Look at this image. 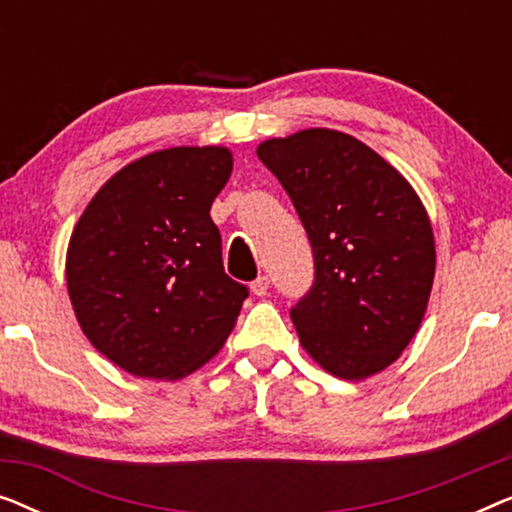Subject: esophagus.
Segmentation results:
<instances>
[{
  "label": "esophagus",
  "instance_id": "34e87169",
  "mask_svg": "<svg viewBox=\"0 0 512 512\" xmlns=\"http://www.w3.org/2000/svg\"><path fill=\"white\" fill-rule=\"evenodd\" d=\"M268 286L270 279L265 275H258L254 282H251V293H254V296H265V293H268Z\"/></svg>",
  "mask_w": 512,
  "mask_h": 512
}]
</instances>
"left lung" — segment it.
I'll list each match as a JSON object with an SVG mask.
<instances>
[{
	"label": "left lung",
	"instance_id": "obj_1",
	"mask_svg": "<svg viewBox=\"0 0 512 512\" xmlns=\"http://www.w3.org/2000/svg\"><path fill=\"white\" fill-rule=\"evenodd\" d=\"M303 221L314 256L310 291L291 307L307 354L342 380L394 363L422 324L436 244L412 186L338 130L312 128L256 149Z\"/></svg>",
	"mask_w": 512,
	"mask_h": 512
}]
</instances>
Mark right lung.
I'll return each mask as SVG.
<instances>
[{
	"instance_id": "1",
	"label": "right lung",
	"mask_w": 512,
	"mask_h": 512,
	"mask_svg": "<svg viewBox=\"0 0 512 512\" xmlns=\"http://www.w3.org/2000/svg\"><path fill=\"white\" fill-rule=\"evenodd\" d=\"M223 146H174L116 172L76 223L67 291L81 331L130 375L179 380L223 347L249 289L223 270L209 216Z\"/></svg>"
}]
</instances>
